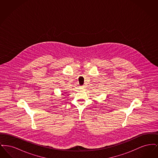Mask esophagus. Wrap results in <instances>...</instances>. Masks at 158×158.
<instances>
[{
  "label": "esophagus",
  "instance_id": "34e87169",
  "mask_svg": "<svg viewBox=\"0 0 158 158\" xmlns=\"http://www.w3.org/2000/svg\"><path fill=\"white\" fill-rule=\"evenodd\" d=\"M80 89H85V86L84 85L81 86H80Z\"/></svg>",
  "mask_w": 158,
  "mask_h": 158
}]
</instances>
